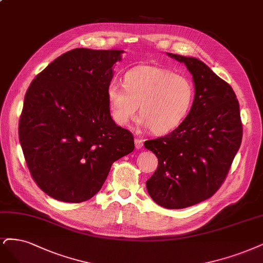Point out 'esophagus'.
<instances>
[{"label": "esophagus", "mask_w": 263, "mask_h": 263, "mask_svg": "<svg viewBox=\"0 0 263 263\" xmlns=\"http://www.w3.org/2000/svg\"><path fill=\"white\" fill-rule=\"evenodd\" d=\"M143 146V141L140 138H135V147L136 149H141Z\"/></svg>", "instance_id": "1"}]
</instances>
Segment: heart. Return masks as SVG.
I'll use <instances>...</instances> for the list:
<instances>
[{"mask_svg":"<svg viewBox=\"0 0 263 263\" xmlns=\"http://www.w3.org/2000/svg\"><path fill=\"white\" fill-rule=\"evenodd\" d=\"M113 121L122 127L137 114L139 124L155 134H164L180 124L194 98L188 78L159 66L134 67L124 76V86L113 81L106 90Z\"/></svg>","mask_w":263,"mask_h":263,"instance_id":"1","label":"heart"}]
</instances>
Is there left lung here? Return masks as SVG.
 Instances as JSON below:
<instances>
[{"instance_id":"8db88e82","label":"left lung","mask_w":263,"mask_h":263,"mask_svg":"<svg viewBox=\"0 0 263 263\" xmlns=\"http://www.w3.org/2000/svg\"><path fill=\"white\" fill-rule=\"evenodd\" d=\"M193 75L195 99L186 119L168 135L144 141L158 158L148 180L153 201L183 209L218 192L240 147L242 124L234 90L203 62L167 53Z\"/></svg>"}]
</instances>
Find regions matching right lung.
<instances>
[{
  "instance_id": "1",
  "label": "right lung",
  "mask_w": 263,
  "mask_h": 263,
  "mask_svg": "<svg viewBox=\"0 0 263 263\" xmlns=\"http://www.w3.org/2000/svg\"><path fill=\"white\" fill-rule=\"evenodd\" d=\"M122 50L74 49L27 90L18 136L38 187L79 203L101 189L113 163L133 152V134L113 121L106 90Z\"/></svg>"
}]
</instances>
